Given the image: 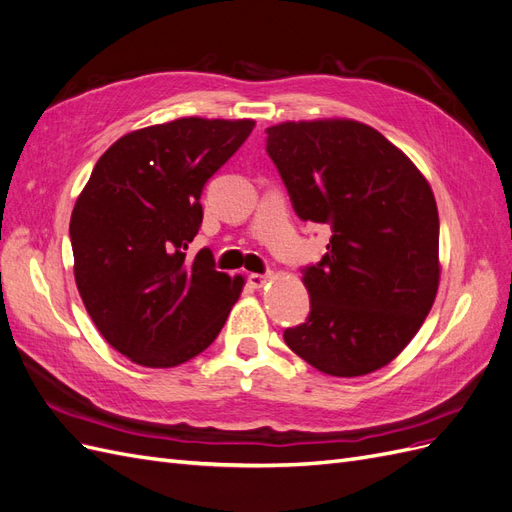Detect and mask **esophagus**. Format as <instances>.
I'll return each mask as SVG.
<instances>
[{
    "label": "esophagus",
    "mask_w": 512,
    "mask_h": 512,
    "mask_svg": "<svg viewBox=\"0 0 512 512\" xmlns=\"http://www.w3.org/2000/svg\"><path fill=\"white\" fill-rule=\"evenodd\" d=\"M271 273H267V275H262V273H250V277H247V282H250V286L252 288H262V286H267L269 282H271Z\"/></svg>",
    "instance_id": "1"
}]
</instances>
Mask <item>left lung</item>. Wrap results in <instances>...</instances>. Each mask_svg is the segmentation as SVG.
Instances as JSON below:
<instances>
[{"instance_id":"8db88e82","label":"left lung","mask_w":512,"mask_h":512,"mask_svg":"<svg viewBox=\"0 0 512 512\" xmlns=\"http://www.w3.org/2000/svg\"><path fill=\"white\" fill-rule=\"evenodd\" d=\"M267 134L294 211L333 230L329 252L303 273L312 312L286 329V344L322 374H371L412 342L436 301V196L406 153L367 123L284 121Z\"/></svg>"}]
</instances>
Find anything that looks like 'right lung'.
<instances>
[{
  "instance_id": "1",
  "label": "right lung",
  "mask_w": 512,
  "mask_h": 512,
  "mask_svg": "<svg viewBox=\"0 0 512 512\" xmlns=\"http://www.w3.org/2000/svg\"><path fill=\"white\" fill-rule=\"evenodd\" d=\"M254 119L179 117L123 134L96 162L72 209L74 280L87 314L117 352L175 367L220 335L245 277L215 271L194 241L207 179Z\"/></svg>"
}]
</instances>
